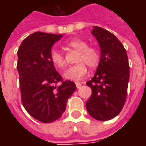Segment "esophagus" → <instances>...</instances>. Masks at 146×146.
I'll list each match as a JSON object with an SVG mask.
<instances>
[{"instance_id": "esophagus-1", "label": "esophagus", "mask_w": 146, "mask_h": 146, "mask_svg": "<svg viewBox=\"0 0 146 146\" xmlns=\"http://www.w3.org/2000/svg\"><path fill=\"white\" fill-rule=\"evenodd\" d=\"M76 88H80V87H81V84L79 82H76Z\"/></svg>"}]
</instances>
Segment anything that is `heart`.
I'll return each mask as SVG.
<instances>
[{
  "mask_svg": "<svg viewBox=\"0 0 146 146\" xmlns=\"http://www.w3.org/2000/svg\"><path fill=\"white\" fill-rule=\"evenodd\" d=\"M66 46L79 52L77 56L78 63L69 67L63 73V77L68 80L78 81L88 73V65L90 68L98 66L100 62V53L94 47H88L84 40L80 38H74L66 42ZM50 60L54 67L63 69L65 59L62 53L57 49H52L50 52Z\"/></svg>",
  "mask_w": 146,
  "mask_h": 146,
  "instance_id": "1",
  "label": "heart"
}]
</instances>
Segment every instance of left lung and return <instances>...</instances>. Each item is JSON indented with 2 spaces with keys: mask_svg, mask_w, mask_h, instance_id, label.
I'll return each instance as SVG.
<instances>
[{
  "mask_svg": "<svg viewBox=\"0 0 146 146\" xmlns=\"http://www.w3.org/2000/svg\"><path fill=\"white\" fill-rule=\"evenodd\" d=\"M92 33L100 46L101 58L94 76L86 83L92 90L86 109L94 119L106 121L117 116L125 103L128 58L122 43L110 31L94 27Z\"/></svg>",
  "mask_w": 146,
  "mask_h": 146,
  "instance_id": "obj_1",
  "label": "left lung"
}]
</instances>
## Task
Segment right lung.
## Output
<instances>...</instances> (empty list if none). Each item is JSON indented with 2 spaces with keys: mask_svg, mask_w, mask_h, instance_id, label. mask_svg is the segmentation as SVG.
<instances>
[{
  "mask_svg": "<svg viewBox=\"0 0 146 146\" xmlns=\"http://www.w3.org/2000/svg\"><path fill=\"white\" fill-rule=\"evenodd\" d=\"M62 36L33 33L24 39L17 52L22 103L30 116L42 123L59 119L76 88L73 81L62 80L50 60L51 47Z\"/></svg>",
  "mask_w": 146,
  "mask_h": 146,
  "instance_id": "add662e5",
  "label": "right lung"
}]
</instances>
